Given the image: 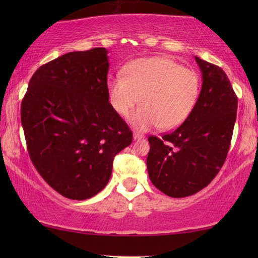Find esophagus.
Instances as JSON below:
<instances>
[{"label":"esophagus","mask_w":258,"mask_h":258,"mask_svg":"<svg viewBox=\"0 0 258 258\" xmlns=\"http://www.w3.org/2000/svg\"><path fill=\"white\" fill-rule=\"evenodd\" d=\"M144 139V136L142 134H139V133H134V140H142Z\"/></svg>","instance_id":"1"}]
</instances>
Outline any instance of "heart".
Masks as SVG:
<instances>
[{
    "instance_id": "heart-1",
    "label": "heart",
    "mask_w": 258,
    "mask_h": 258,
    "mask_svg": "<svg viewBox=\"0 0 258 258\" xmlns=\"http://www.w3.org/2000/svg\"><path fill=\"white\" fill-rule=\"evenodd\" d=\"M200 77L167 57L140 58L110 77L107 90L111 107L140 132L155 126L170 130L181 125L195 108L200 95ZM141 100H139V97Z\"/></svg>"
}]
</instances>
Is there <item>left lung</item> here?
Segmentation results:
<instances>
[{
  "instance_id": "1",
  "label": "left lung",
  "mask_w": 258,
  "mask_h": 258,
  "mask_svg": "<svg viewBox=\"0 0 258 258\" xmlns=\"http://www.w3.org/2000/svg\"><path fill=\"white\" fill-rule=\"evenodd\" d=\"M195 58L203 82L191 114L172 133L148 139L150 181L175 199L199 192L218 174L230 148L237 114V96L227 74L218 66Z\"/></svg>"
}]
</instances>
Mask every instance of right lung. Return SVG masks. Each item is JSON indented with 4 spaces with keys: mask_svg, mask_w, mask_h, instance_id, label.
Here are the masks:
<instances>
[{
    "mask_svg": "<svg viewBox=\"0 0 258 258\" xmlns=\"http://www.w3.org/2000/svg\"><path fill=\"white\" fill-rule=\"evenodd\" d=\"M108 51H73L41 66L21 104L30 160L45 182L70 200L101 191L133 133L109 103Z\"/></svg>",
    "mask_w": 258,
    "mask_h": 258,
    "instance_id": "right-lung-1",
    "label": "right lung"
}]
</instances>
